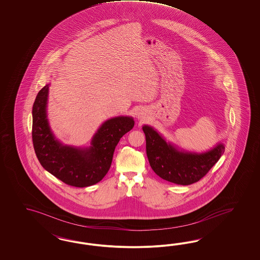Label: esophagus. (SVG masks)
Segmentation results:
<instances>
[{"label":"esophagus","mask_w":260,"mask_h":260,"mask_svg":"<svg viewBox=\"0 0 260 260\" xmlns=\"http://www.w3.org/2000/svg\"><path fill=\"white\" fill-rule=\"evenodd\" d=\"M137 116H138V118H142V115L140 114V113H139Z\"/></svg>","instance_id":"esophagus-1"}]
</instances>
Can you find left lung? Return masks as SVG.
Returning a JSON list of instances; mask_svg holds the SVG:
<instances>
[{
    "mask_svg": "<svg viewBox=\"0 0 260 260\" xmlns=\"http://www.w3.org/2000/svg\"><path fill=\"white\" fill-rule=\"evenodd\" d=\"M146 150L153 172L166 181L190 185L203 178L224 153V144L218 143L209 151L197 153L179 150L150 126H143Z\"/></svg>",
    "mask_w": 260,
    "mask_h": 260,
    "instance_id": "left-lung-1",
    "label": "left lung"
}]
</instances>
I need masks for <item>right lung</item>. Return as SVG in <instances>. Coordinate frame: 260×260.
<instances>
[{
  "label": "right lung",
  "instance_id": "obj_1",
  "mask_svg": "<svg viewBox=\"0 0 260 260\" xmlns=\"http://www.w3.org/2000/svg\"><path fill=\"white\" fill-rule=\"evenodd\" d=\"M49 84L36 96L32 108V141L41 165L63 183L78 188L101 181L110 170L121 137L134 126L133 117L118 116L104 122L88 148L63 146L55 139L47 118Z\"/></svg>",
  "mask_w": 260,
  "mask_h": 260
}]
</instances>
